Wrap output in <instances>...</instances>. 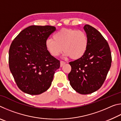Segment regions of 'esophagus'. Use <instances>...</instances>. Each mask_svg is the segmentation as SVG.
Wrapping results in <instances>:
<instances>
[{
  "label": "esophagus",
  "mask_w": 121,
  "mask_h": 121,
  "mask_svg": "<svg viewBox=\"0 0 121 121\" xmlns=\"http://www.w3.org/2000/svg\"><path fill=\"white\" fill-rule=\"evenodd\" d=\"M65 61H60V66H61V67H62L63 65L65 64Z\"/></svg>",
  "instance_id": "34e87169"
}]
</instances>
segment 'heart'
Wrapping results in <instances>:
<instances>
[{
    "instance_id": "obj_1",
    "label": "heart",
    "mask_w": 121,
    "mask_h": 121,
    "mask_svg": "<svg viewBox=\"0 0 121 121\" xmlns=\"http://www.w3.org/2000/svg\"><path fill=\"white\" fill-rule=\"evenodd\" d=\"M89 45L87 34L75 29H62L56 32L52 38H48L45 47L53 56H59L63 50L65 57L77 59L83 56Z\"/></svg>"
}]
</instances>
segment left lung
Returning a JSON list of instances; mask_svg holds the SVG:
<instances>
[{
	"instance_id": "left-lung-1",
	"label": "left lung",
	"mask_w": 121,
	"mask_h": 121,
	"mask_svg": "<svg viewBox=\"0 0 121 121\" xmlns=\"http://www.w3.org/2000/svg\"><path fill=\"white\" fill-rule=\"evenodd\" d=\"M89 38V45L83 56L69 62L71 70L68 79L73 89L87 95L99 89L105 82L111 66L112 56L106 40L93 26H84Z\"/></svg>"
}]
</instances>
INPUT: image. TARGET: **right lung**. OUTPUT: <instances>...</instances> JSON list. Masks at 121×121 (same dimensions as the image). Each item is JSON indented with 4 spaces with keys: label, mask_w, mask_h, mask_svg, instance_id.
I'll use <instances>...</instances> for the list:
<instances>
[{
    "label": "right lung",
    "mask_w": 121,
    "mask_h": 121,
    "mask_svg": "<svg viewBox=\"0 0 121 121\" xmlns=\"http://www.w3.org/2000/svg\"><path fill=\"white\" fill-rule=\"evenodd\" d=\"M56 30L51 26H31L12 42L9 50V69L23 92L40 95L50 87L60 63L47 50L45 42Z\"/></svg>",
    "instance_id": "add662e5"
}]
</instances>
